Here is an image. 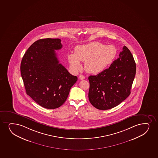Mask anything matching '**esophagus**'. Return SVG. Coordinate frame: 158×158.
I'll return each mask as SVG.
<instances>
[{
	"instance_id": "obj_1",
	"label": "esophagus",
	"mask_w": 158,
	"mask_h": 158,
	"mask_svg": "<svg viewBox=\"0 0 158 158\" xmlns=\"http://www.w3.org/2000/svg\"><path fill=\"white\" fill-rule=\"evenodd\" d=\"M79 78L80 79V80H84V79H85V77L83 76V75H81H81H80L79 77Z\"/></svg>"
}]
</instances>
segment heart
<instances>
[{
	"instance_id": "b5f03b06",
	"label": "heart",
	"mask_w": 158,
	"mask_h": 158,
	"mask_svg": "<svg viewBox=\"0 0 158 158\" xmlns=\"http://www.w3.org/2000/svg\"><path fill=\"white\" fill-rule=\"evenodd\" d=\"M117 55V50L113 45H106L98 42H93L77 46L74 53L68 54V60L71 69L78 71L81 69L80 61L85 62L88 73H97L110 65Z\"/></svg>"
}]
</instances>
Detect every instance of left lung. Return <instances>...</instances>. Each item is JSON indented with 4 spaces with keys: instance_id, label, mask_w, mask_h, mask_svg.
<instances>
[{
    "instance_id": "obj_1",
    "label": "left lung",
    "mask_w": 158,
    "mask_h": 158,
    "mask_svg": "<svg viewBox=\"0 0 158 158\" xmlns=\"http://www.w3.org/2000/svg\"><path fill=\"white\" fill-rule=\"evenodd\" d=\"M135 73L133 56L124 46L119 58L108 69L88 77L89 102L100 110H110L118 105L130 95Z\"/></svg>"
}]
</instances>
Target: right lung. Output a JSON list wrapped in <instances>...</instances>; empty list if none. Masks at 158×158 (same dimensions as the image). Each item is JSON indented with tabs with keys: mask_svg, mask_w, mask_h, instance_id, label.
Here are the masks:
<instances>
[{
	"mask_svg": "<svg viewBox=\"0 0 158 158\" xmlns=\"http://www.w3.org/2000/svg\"><path fill=\"white\" fill-rule=\"evenodd\" d=\"M62 47L59 39L39 40L26 51L21 62V76L26 94L47 109L62 105L78 80L59 63L55 50Z\"/></svg>",
	"mask_w": 158,
	"mask_h": 158,
	"instance_id": "1",
	"label": "right lung"
}]
</instances>
